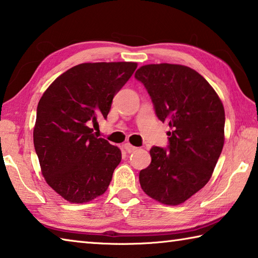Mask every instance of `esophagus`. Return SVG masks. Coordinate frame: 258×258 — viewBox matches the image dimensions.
<instances>
[{
	"instance_id": "obj_1",
	"label": "esophagus",
	"mask_w": 258,
	"mask_h": 258,
	"mask_svg": "<svg viewBox=\"0 0 258 258\" xmlns=\"http://www.w3.org/2000/svg\"><path fill=\"white\" fill-rule=\"evenodd\" d=\"M124 149L130 154V152H133L134 150H137L138 148L132 146V145H130V143H125V145H124Z\"/></svg>"
}]
</instances>
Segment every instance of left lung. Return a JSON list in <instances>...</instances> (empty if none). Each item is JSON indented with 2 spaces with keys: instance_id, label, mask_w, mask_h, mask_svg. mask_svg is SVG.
<instances>
[{
  "instance_id": "obj_1",
  "label": "left lung",
  "mask_w": 258,
  "mask_h": 258,
  "mask_svg": "<svg viewBox=\"0 0 258 258\" xmlns=\"http://www.w3.org/2000/svg\"><path fill=\"white\" fill-rule=\"evenodd\" d=\"M168 124V147H152L140 172L142 190L165 205H180L206 185L224 145V107L209 83L182 64H146L135 73Z\"/></svg>"
}]
</instances>
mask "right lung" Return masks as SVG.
Returning <instances> with one entry per match:
<instances>
[{
  "mask_svg": "<svg viewBox=\"0 0 258 258\" xmlns=\"http://www.w3.org/2000/svg\"><path fill=\"white\" fill-rule=\"evenodd\" d=\"M137 62L81 63L60 75L38 102L34 147L45 181L69 203H89L108 189L121 160L119 148L95 137L115 94Z\"/></svg>",
  "mask_w": 258,
  "mask_h": 258,
  "instance_id": "1",
  "label": "right lung"
}]
</instances>
